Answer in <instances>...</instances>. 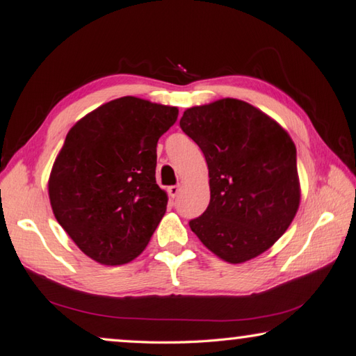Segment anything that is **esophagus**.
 <instances>
[{"mask_svg": "<svg viewBox=\"0 0 356 356\" xmlns=\"http://www.w3.org/2000/svg\"><path fill=\"white\" fill-rule=\"evenodd\" d=\"M179 191H180V186H179V185H172V186L168 188V193H170V196H171L172 199L177 196Z\"/></svg>", "mask_w": 356, "mask_h": 356, "instance_id": "34e87169", "label": "esophagus"}]
</instances>
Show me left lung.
<instances>
[{
  "instance_id": "1",
  "label": "left lung",
  "mask_w": 356,
  "mask_h": 356,
  "mask_svg": "<svg viewBox=\"0 0 356 356\" xmlns=\"http://www.w3.org/2000/svg\"><path fill=\"white\" fill-rule=\"evenodd\" d=\"M180 128L204 152L210 176V204L190 220L193 233L229 264L259 256L298 211L293 140L273 118L236 99L186 109Z\"/></svg>"
}]
</instances>
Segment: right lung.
<instances>
[{
    "label": "right lung",
    "mask_w": 356,
    "mask_h": 356,
    "mask_svg": "<svg viewBox=\"0 0 356 356\" xmlns=\"http://www.w3.org/2000/svg\"><path fill=\"white\" fill-rule=\"evenodd\" d=\"M177 115L174 106L122 97L67 132L49 199L55 219L90 259L122 266L148 245L168 204L156 184L157 142Z\"/></svg>",
    "instance_id": "right-lung-1"
}]
</instances>
